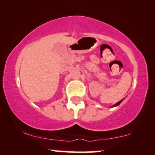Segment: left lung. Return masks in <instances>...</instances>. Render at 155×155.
Masks as SVG:
<instances>
[{
  "label": "left lung",
  "instance_id": "obj_1",
  "mask_svg": "<svg viewBox=\"0 0 155 155\" xmlns=\"http://www.w3.org/2000/svg\"><path fill=\"white\" fill-rule=\"evenodd\" d=\"M123 99H121V100H120V101H118V102H117V103H116V104H115V105H114V107H116V106H118V105H119V104H120V103H121V101H123Z\"/></svg>",
  "mask_w": 155,
  "mask_h": 155
}]
</instances>
